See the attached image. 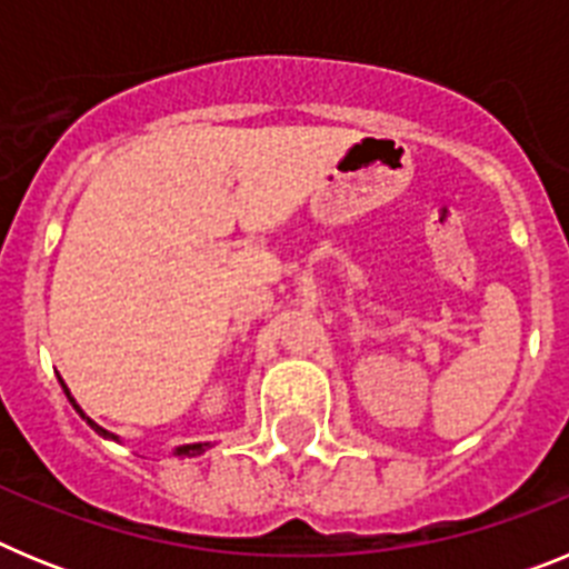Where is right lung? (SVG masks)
<instances>
[{
    "label": "right lung",
    "mask_w": 569,
    "mask_h": 569,
    "mask_svg": "<svg viewBox=\"0 0 569 569\" xmlns=\"http://www.w3.org/2000/svg\"><path fill=\"white\" fill-rule=\"evenodd\" d=\"M59 381H62V379H59ZM62 390H64V396H68V401H70V405H73V410H77V413L82 416V419L88 421V425L93 427V430H97L99 436H104V439H113V441H119V436L108 433V430H104V427H99L97 421H93V419H88V416L82 413V407H79V405H77V399H73V396H70V390H68V385H64V381H62ZM204 447H210V445H182V447H176V456H199V453H204Z\"/></svg>",
    "instance_id": "obj_1"
}]
</instances>
